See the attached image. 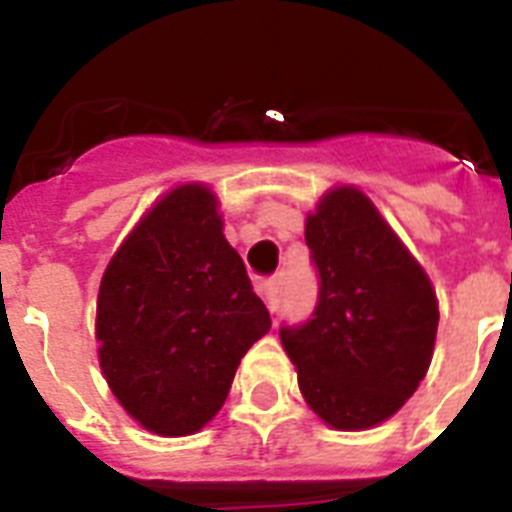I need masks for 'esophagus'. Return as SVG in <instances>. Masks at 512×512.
<instances>
[{"label": "esophagus", "mask_w": 512, "mask_h": 512, "mask_svg": "<svg viewBox=\"0 0 512 512\" xmlns=\"http://www.w3.org/2000/svg\"><path fill=\"white\" fill-rule=\"evenodd\" d=\"M282 297H284V274L279 271L277 277H271L269 282L264 284V300L269 312H277L279 305H282Z\"/></svg>", "instance_id": "esophagus-1"}]
</instances>
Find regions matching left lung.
Wrapping results in <instances>:
<instances>
[{
  "instance_id": "1",
  "label": "left lung",
  "mask_w": 512,
  "mask_h": 512,
  "mask_svg": "<svg viewBox=\"0 0 512 512\" xmlns=\"http://www.w3.org/2000/svg\"><path fill=\"white\" fill-rule=\"evenodd\" d=\"M318 269L312 318L282 325L312 413L338 431H364L405 405L431 366L438 302L423 266L356 187L330 189L307 215Z\"/></svg>"
}]
</instances>
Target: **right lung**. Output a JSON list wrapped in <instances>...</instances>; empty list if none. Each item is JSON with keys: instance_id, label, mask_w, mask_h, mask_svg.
Segmentation results:
<instances>
[{"instance_id": "obj_1", "label": "right lung", "mask_w": 512, "mask_h": 512, "mask_svg": "<svg viewBox=\"0 0 512 512\" xmlns=\"http://www.w3.org/2000/svg\"><path fill=\"white\" fill-rule=\"evenodd\" d=\"M269 328V310L202 184L164 194L99 284L102 374L122 408L158 436H189L210 423Z\"/></svg>"}]
</instances>
